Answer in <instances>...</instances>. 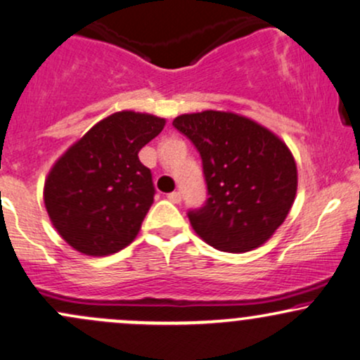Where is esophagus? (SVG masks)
Masks as SVG:
<instances>
[{
  "instance_id": "34e87169",
  "label": "esophagus",
  "mask_w": 360,
  "mask_h": 360,
  "mask_svg": "<svg viewBox=\"0 0 360 360\" xmlns=\"http://www.w3.org/2000/svg\"><path fill=\"white\" fill-rule=\"evenodd\" d=\"M168 200L170 202H173V204H180L181 202V193L180 192H172V193H168Z\"/></svg>"
}]
</instances>
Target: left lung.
Wrapping results in <instances>:
<instances>
[{
    "instance_id": "obj_1",
    "label": "left lung",
    "mask_w": 360,
    "mask_h": 360,
    "mask_svg": "<svg viewBox=\"0 0 360 360\" xmlns=\"http://www.w3.org/2000/svg\"><path fill=\"white\" fill-rule=\"evenodd\" d=\"M202 158L207 200L187 215L207 244L246 252L281 226L297 195V163L288 146L257 122L232 112L175 117Z\"/></svg>"
}]
</instances>
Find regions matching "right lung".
I'll use <instances>...</instances> for the list:
<instances>
[{
  "instance_id": "1",
  "label": "right lung",
  "mask_w": 360,
  "mask_h": 360,
  "mask_svg": "<svg viewBox=\"0 0 360 360\" xmlns=\"http://www.w3.org/2000/svg\"><path fill=\"white\" fill-rule=\"evenodd\" d=\"M163 126L165 120L151 114L116 112L53 165L45 181V207L72 248L108 256L133 243L156 192L138 153Z\"/></svg>"
}]
</instances>
